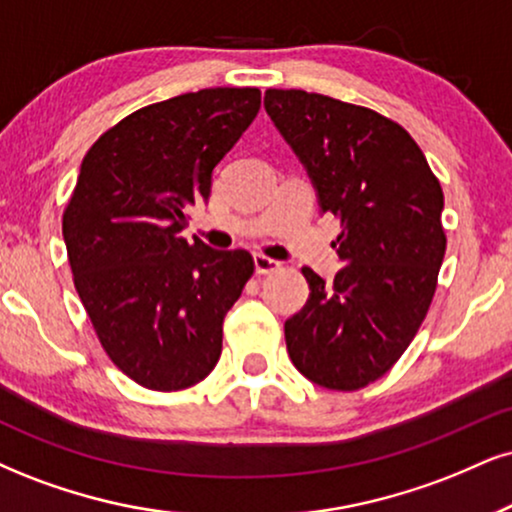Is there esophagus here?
<instances>
[{"label": "esophagus", "instance_id": "obj_1", "mask_svg": "<svg viewBox=\"0 0 512 512\" xmlns=\"http://www.w3.org/2000/svg\"><path fill=\"white\" fill-rule=\"evenodd\" d=\"M254 268L258 275H270V273H277V270H280V261H275V258H268L263 254H256Z\"/></svg>", "mask_w": 512, "mask_h": 512}]
</instances>
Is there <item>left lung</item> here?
<instances>
[{
  "instance_id": "obj_1",
  "label": "left lung",
  "mask_w": 512,
  "mask_h": 512,
  "mask_svg": "<svg viewBox=\"0 0 512 512\" xmlns=\"http://www.w3.org/2000/svg\"><path fill=\"white\" fill-rule=\"evenodd\" d=\"M263 104L320 213L342 223L332 285L304 268L311 294L285 323L289 358L320 387L361 389L399 361L430 311L444 192L413 137L380 113L304 90H268Z\"/></svg>"
}]
</instances>
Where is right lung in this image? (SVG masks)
Wrapping results in <instances>:
<instances>
[{"instance_id":"right-lung-1","label":"right lung","mask_w":512,"mask_h":512,"mask_svg":"<svg viewBox=\"0 0 512 512\" xmlns=\"http://www.w3.org/2000/svg\"><path fill=\"white\" fill-rule=\"evenodd\" d=\"M258 109L256 87L187 92L130 113L82 159L63 213L73 282L104 351L142 387L187 389L216 368L254 258L180 232Z\"/></svg>"}]
</instances>
